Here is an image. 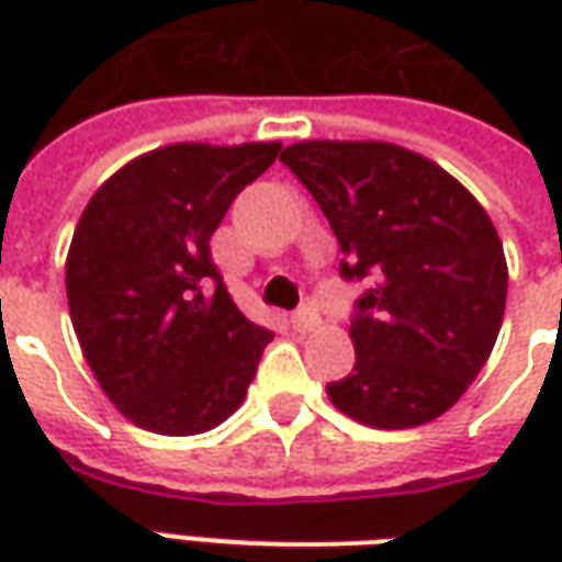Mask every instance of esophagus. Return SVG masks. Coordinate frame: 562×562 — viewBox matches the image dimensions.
Masks as SVG:
<instances>
[{
  "label": "esophagus",
  "instance_id": "34e87169",
  "mask_svg": "<svg viewBox=\"0 0 562 562\" xmlns=\"http://www.w3.org/2000/svg\"><path fill=\"white\" fill-rule=\"evenodd\" d=\"M292 325L297 334H310V330H316L322 325V318H318L316 306L313 304H304L297 313L292 316Z\"/></svg>",
  "mask_w": 562,
  "mask_h": 562
}]
</instances>
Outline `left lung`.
<instances>
[{"label": "left lung", "mask_w": 562, "mask_h": 562, "mask_svg": "<svg viewBox=\"0 0 562 562\" xmlns=\"http://www.w3.org/2000/svg\"><path fill=\"white\" fill-rule=\"evenodd\" d=\"M280 159L328 216L342 277H373L349 328L355 370L328 401L379 430L448 413L506 313V252L487 210L434 159L389 140H297Z\"/></svg>", "instance_id": "8db88e82"}]
</instances>
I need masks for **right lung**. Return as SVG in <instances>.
<instances>
[{
	"mask_svg": "<svg viewBox=\"0 0 562 562\" xmlns=\"http://www.w3.org/2000/svg\"><path fill=\"white\" fill-rule=\"evenodd\" d=\"M280 147H156L111 173L80 213L66 258L71 325L108 401L144 430L204 434L244 403L273 334L234 306L210 237Z\"/></svg>",
	"mask_w": 562,
	"mask_h": 562,
	"instance_id": "add662e5",
	"label": "right lung"
}]
</instances>
